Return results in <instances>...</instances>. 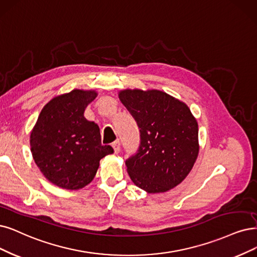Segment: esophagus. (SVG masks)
Instances as JSON below:
<instances>
[{"label": "esophagus", "mask_w": 257, "mask_h": 257, "mask_svg": "<svg viewBox=\"0 0 257 257\" xmlns=\"http://www.w3.org/2000/svg\"><path fill=\"white\" fill-rule=\"evenodd\" d=\"M112 147H113V149H114V153L118 154L119 150H120V143H119V141L117 140V141H115V142H113V143H112Z\"/></svg>", "instance_id": "34e87169"}]
</instances>
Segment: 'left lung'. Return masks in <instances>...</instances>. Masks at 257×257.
I'll use <instances>...</instances> for the list:
<instances>
[{"mask_svg": "<svg viewBox=\"0 0 257 257\" xmlns=\"http://www.w3.org/2000/svg\"><path fill=\"white\" fill-rule=\"evenodd\" d=\"M118 97L141 134L138 153L126 161L132 182L149 194L176 187L199 154L198 122L187 104L159 90H121Z\"/></svg>", "mask_w": 257, "mask_h": 257, "instance_id": "left-lung-1", "label": "left lung"}]
</instances>
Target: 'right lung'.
<instances>
[{"label": "right lung", "instance_id": "right-lung-1", "mask_svg": "<svg viewBox=\"0 0 257 257\" xmlns=\"http://www.w3.org/2000/svg\"><path fill=\"white\" fill-rule=\"evenodd\" d=\"M96 96V91L79 89L58 95L43 107L31 132L36 165L61 188L74 191L91 183L99 161L114 153L110 145H101L97 123L83 116Z\"/></svg>", "mask_w": 257, "mask_h": 257}]
</instances>
